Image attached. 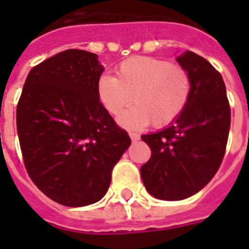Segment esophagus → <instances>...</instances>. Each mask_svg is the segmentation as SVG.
Listing matches in <instances>:
<instances>
[{"label": "esophagus", "instance_id": "1", "mask_svg": "<svg viewBox=\"0 0 249 249\" xmlns=\"http://www.w3.org/2000/svg\"><path fill=\"white\" fill-rule=\"evenodd\" d=\"M129 136H130V139H132V141L140 140V135H137V133H132V132H130Z\"/></svg>", "mask_w": 249, "mask_h": 249}]
</instances>
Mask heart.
<instances>
[{
  "mask_svg": "<svg viewBox=\"0 0 249 249\" xmlns=\"http://www.w3.org/2000/svg\"><path fill=\"white\" fill-rule=\"evenodd\" d=\"M191 94V78L183 66L155 57H132L117 66L116 77L101 76L97 81V97L112 116H120L126 128L167 126L187 107Z\"/></svg>",
  "mask_w": 249,
  "mask_h": 249,
  "instance_id": "b5f03b06",
  "label": "heart"
}]
</instances>
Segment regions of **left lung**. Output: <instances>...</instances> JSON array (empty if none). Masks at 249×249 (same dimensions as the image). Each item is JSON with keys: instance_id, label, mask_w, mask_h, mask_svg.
<instances>
[{"instance_id": "8db88e82", "label": "left lung", "mask_w": 249, "mask_h": 249, "mask_svg": "<svg viewBox=\"0 0 249 249\" xmlns=\"http://www.w3.org/2000/svg\"><path fill=\"white\" fill-rule=\"evenodd\" d=\"M178 62L191 78L187 107L167 128L141 139L151 159L141 167L146 191L160 200H184L212 180L223 161L231 108L223 77L205 58L187 51Z\"/></svg>"}]
</instances>
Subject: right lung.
<instances>
[{
	"label": "right lung",
	"mask_w": 249,
	"mask_h": 249,
	"mask_svg": "<svg viewBox=\"0 0 249 249\" xmlns=\"http://www.w3.org/2000/svg\"><path fill=\"white\" fill-rule=\"evenodd\" d=\"M104 66L68 49L36 65L17 105V133L32 181L66 207L97 203L130 139L97 97Z\"/></svg>",
	"instance_id": "add662e5"
}]
</instances>
